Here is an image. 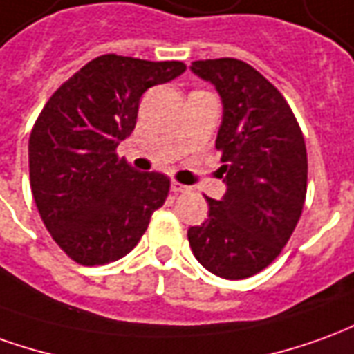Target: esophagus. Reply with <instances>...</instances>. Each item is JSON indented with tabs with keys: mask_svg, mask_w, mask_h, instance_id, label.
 Returning a JSON list of instances; mask_svg holds the SVG:
<instances>
[{
	"mask_svg": "<svg viewBox=\"0 0 354 354\" xmlns=\"http://www.w3.org/2000/svg\"><path fill=\"white\" fill-rule=\"evenodd\" d=\"M170 189L174 192V194H184V192H189V187L184 184H180V182H176V180H172L170 182Z\"/></svg>",
	"mask_w": 354,
	"mask_h": 354,
	"instance_id": "esophagus-1",
	"label": "esophagus"
}]
</instances>
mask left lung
I'll use <instances>...</instances> for the list:
<instances>
[{
    "mask_svg": "<svg viewBox=\"0 0 354 354\" xmlns=\"http://www.w3.org/2000/svg\"><path fill=\"white\" fill-rule=\"evenodd\" d=\"M222 100L216 149L224 197L187 230L195 259L226 280L264 270L297 226L306 197V147L293 111L263 74L239 59L192 63Z\"/></svg>",
    "mask_w": 354,
    "mask_h": 354,
    "instance_id": "obj_1",
    "label": "left lung"
}]
</instances>
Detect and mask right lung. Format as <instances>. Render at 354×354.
<instances>
[{
	"mask_svg": "<svg viewBox=\"0 0 354 354\" xmlns=\"http://www.w3.org/2000/svg\"><path fill=\"white\" fill-rule=\"evenodd\" d=\"M185 71L180 61L109 53L73 74L41 109L28 142L34 201L55 243L84 266L122 259L165 205L170 180L118 159L140 97Z\"/></svg>",
	"mask_w": 354,
	"mask_h": 354,
	"instance_id": "right-lung-1",
	"label": "right lung"
}]
</instances>
